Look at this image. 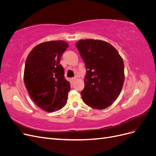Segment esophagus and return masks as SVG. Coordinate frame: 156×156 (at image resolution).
<instances>
[{"mask_svg": "<svg viewBox=\"0 0 156 156\" xmlns=\"http://www.w3.org/2000/svg\"><path fill=\"white\" fill-rule=\"evenodd\" d=\"M76 79H77L76 77H73V78L71 79V81H72L73 82V81H75V80H76Z\"/></svg>", "mask_w": 156, "mask_h": 156, "instance_id": "1", "label": "esophagus"}]
</instances>
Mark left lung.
<instances>
[{
    "instance_id": "1",
    "label": "left lung",
    "mask_w": 156,
    "mask_h": 156,
    "mask_svg": "<svg viewBox=\"0 0 156 156\" xmlns=\"http://www.w3.org/2000/svg\"><path fill=\"white\" fill-rule=\"evenodd\" d=\"M75 44L87 68L81 93L83 100L93 108L104 109L121 92L125 79L123 59L114 47L104 41L81 40Z\"/></svg>"
}]
</instances>
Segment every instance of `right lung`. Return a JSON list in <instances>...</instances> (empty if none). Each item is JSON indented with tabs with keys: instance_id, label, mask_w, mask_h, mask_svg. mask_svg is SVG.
Wrapping results in <instances>:
<instances>
[{
	"instance_id": "add662e5",
	"label": "right lung",
	"mask_w": 156,
	"mask_h": 156,
	"mask_svg": "<svg viewBox=\"0 0 156 156\" xmlns=\"http://www.w3.org/2000/svg\"><path fill=\"white\" fill-rule=\"evenodd\" d=\"M68 45L63 40L43 42L35 46L27 58L25 87L32 101L46 112L58 111L67 103L70 83L64 78L60 61Z\"/></svg>"
}]
</instances>
